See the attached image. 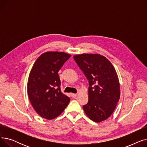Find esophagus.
<instances>
[{"label": "esophagus", "mask_w": 147, "mask_h": 147, "mask_svg": "<svg viewBox=\"0 0 147 147\" xmlns=\"http://www.w3.org/2000/svg\"><path fill=\"white\" fill-rule=\"evenodd\" d=\"M77 95H77L76 94H71V96L73 98H76V97L77 96Z\"/></svg>", "instance_id": "1"}]
</instances>
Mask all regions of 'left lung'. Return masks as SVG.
<instances>
[{"label":"left lung","mask_w":147,"mask_h":147,"mask_svg":"<svg viewBox=\"0 0 147 147\" xmlns=\"http://www.w3.org/2000/svg\"><path fill=\"white\" fill-rule=\"evenodd\" d=\"M73 57L89 81V100L83 106L84 111L92 121H104L114 112L120 96L116 71L100 54L82 53Z\"/></svg>","instance_id":"1"}]
</instances>
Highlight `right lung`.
Masks as SVG:
<instances>
[{"label":"right lung","mask_w":147,"mask_h":147,"mask_svg":"<svg viewBox=\"0 0 147 147\" xmlns=\"http://www.w3.org/2000/svg\"><path fill=\"white\" fill-rule=\"evenodd\" d=\"M71 55L46 52L38 57L29 74L27 93L33 107L42 117L52 120L63 112L70 99L62 93L58 71Z\"/></svg>","instance_id":"add662e5"}]
</instances>
